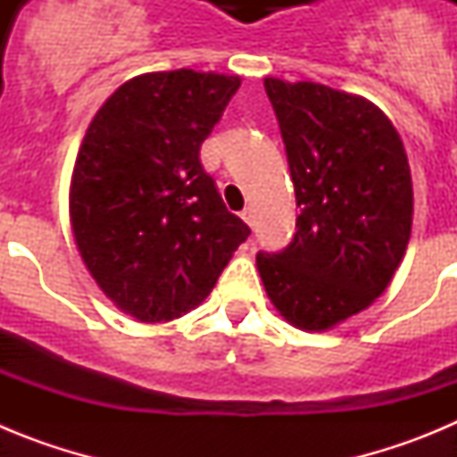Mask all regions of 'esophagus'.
Wrapping results in <instances>:
<instances>
[{
  "instance_id": "1",
  "label": "esophagus",
  "mask_w": 457,
  "mask_h": 457,
  "mask_svg": "<svg viewBox=\"0 0 457 457\" xmlns=\"http://www.w3.org/2000/svg\"><path fill=\"white\" fill-rule=\"evenodd\" d=\"M242 220L247 221L249 226H253V210H252V208H245V210H242Z\"/></svg>"
}]
</instances>
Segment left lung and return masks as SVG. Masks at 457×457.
<instances>
[{"label":"left lung","instance_id":"1","mask_svg":"<svg viewBox=\"0 0 457 457\" xmlns=\"http://www.w3.org/2000/svg\"><path fill=\"white\" fill-rule=\"evenodd\" d=\"M300 215L281 252L256 265L278 313L320 332L389 286L411 233L414 194L403 141L369 100L313 82L265 79Z\"/></svg>","mask_w":457,"mask_h":457}]
</instances>
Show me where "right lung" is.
Returning <instances> with one entry per match:
<instances>
[{
  "label": "right lung",
  "mask_w": 457,
  "mask_h": 457,
  "mask_svg": "<svg viewBox=\"0 0 457 457\" xmlns=\"http://www.w3.org/2000/svg\"><path fill=\"white\" fill-rule=\"evenodd\" d=\"M240 78L148 72L125 82L84 135L71 224L103 293L141 322L187 313L208 297L252 228L228 212L201 144Z\"/></svg>",
  "instance_id": "obj_1"
}]
</instances>
